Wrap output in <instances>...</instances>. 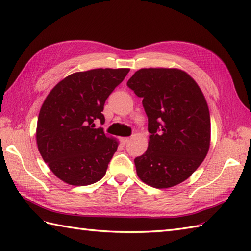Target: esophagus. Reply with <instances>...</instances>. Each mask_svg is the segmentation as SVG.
Instances as JSON below:
<instances>
[{
  "label": "esophagus",
  "mask_w": 251,
  "mask_h": 251,
  "mask_svg": "<svg viewBox=\"0 0 251 251\" xmlns=\"http://www.w3.org/2000/svg\"><path fill=\"white\" fill-rule=\"evenodd\" d=\"M121 141L123 145H127L129 142V138H121Z\"/></svg>",
  "instance_id": "34e87169"
}]
</instances>
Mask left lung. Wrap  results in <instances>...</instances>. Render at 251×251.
Segmentation results:
<instances>
[{"label":"left lung","instance_id":"left-lung-1","mask_svg":"<svg viewBox=\"0 0 251 251\" xmlns=\"http://www.w3.org/2000/svg\"><path fill=\"white\" fill-rule=\"evenodd\" d=\"M127 85L142 98L151 134L146 153L135 158L138 177L156 189L183 182L209 150L210 114L204 94L176 68L140 69Z\"/></svg>","mask_w":251,"mask_h":251}]
</instances>
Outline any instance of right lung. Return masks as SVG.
Returning <instances> with one entry per match:
<instances>
[{
    "label": "right lung",
    "instance_id": "1",
    "mask_svg": "<svg viewBox=\"0 0 251 251\" xmlns=\"http://www.w3.org/2000/svg\"><path fill=\"white\" fill-rule=\"evenodd\" d=\"M129 69H93L65 77L47 95L40 110L36 145L57 178L71 185H89L106 173L119 141L96 123L106 98Z\"/></svg>",
    "mask_w": 251,
    "mask_h": 251
}]
</instances>
